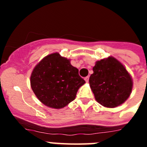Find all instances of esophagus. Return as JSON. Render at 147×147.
<instances>
[{"label":"esophagus","mask_w":147,"mask_h":147,"mask_svg":"<svg viewBox=\"0 0 147 147\" xmlns=\"http://www.w3.org/2000/svg\"><path fill=\"white\" fill-rule=\"evenodd\" d=\"M85 80L87 82H88V80H89V76H86V77L85 78Z\"/></svg>","instance_id":"1"}]
</instances>
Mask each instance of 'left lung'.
<instances>
[{
    "mask_svg": "<svg viewBox=\"0 0 147 147\" xmlns=\"http://www.w3.org/2000/svg\"><path fill=\"white\" fill-rule=\"evenodd\" d=\"M90 85L96 100L106 107L124 103L130 95L132 81L124 65L113 57L96 62Z\"/></svg>",
    "mask_w": 147,
    "mask_h": 147,
    "instance_id": "obj_1",
    "label": "left lung"
}]
</instances>
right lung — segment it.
<instances>
[{"label": "right lung", "mask_w": 147, "mask_h": 147, "mask_svg": "<svg viewBox=\"0 0 147 147\" xmlns=\"http://www.w3.org/2000/svg\"><path fill=\"white\" fill-rule=\"evenodd\" d=\"M85 83L79 70L58 53L42 59L31 76V87L36 96L48 107L57 109L72 102L78 89Z\"/></svg>", "instance_id": "add662e5"}]
</instances>
